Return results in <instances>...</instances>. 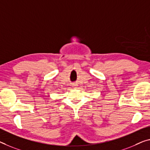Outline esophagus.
Instances as JSON below:
<instances>
[{
    "label": "esophagus",
    "mask_w": 150,
    "mask_h": 150,
    "mask_svg": "<svg viewBox=\"0 0 150 150\" xmlns=\"http://www.w3.org/2000/svg\"><path fill=\"white\" fill-rule=\"evenodd\" d=\"M72 86L74 87V88H77L78 84H76V83H74V84H72Z\"/></svg>",
    "instance_id": "34e87169"
}]
</instances>
